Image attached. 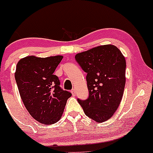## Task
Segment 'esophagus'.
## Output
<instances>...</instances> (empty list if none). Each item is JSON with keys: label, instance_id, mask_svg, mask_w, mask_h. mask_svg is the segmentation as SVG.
Here are the masks:
<instances>
[{"label": "esophagus", "instance_id": "1", "mask_svg": "<svg viewBox=\"0 0 153 153\" xmlns=\"http://www.w3.org/2000/svg\"><path fill=\"white\" fill-rule=\"evenodd\" d=\"M71 92H72V95H75V94H76V92H75V89H72V90H71Z\"/></svg>", "mask_w": 153, "mask_h": 153}]
</instances>
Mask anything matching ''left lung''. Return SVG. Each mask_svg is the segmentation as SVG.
I'll return each instance as SVG.
<instances>
[{
	"label": "left lung",
	"instance_id": "8db88e82",
	"mask_svg": "<svg viewBox=\"0 0 153 153\" xmlns=\"http://www.w3.org/2000/svg\"><path fill=\"white\" fill-rule=\"evenodd\" d=\"M75 60L86 72L87 99H78L86 116L98 123L114 115L124 93L126 61L115 46H99L75 55Z\"/></svg>",
	"mask_w": 153,
	"mask_h": 153
}]
</instances>
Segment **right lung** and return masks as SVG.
Wrapping results in <instances>:
<instances>
[{
  "mask_svg": "<svg viewBox=\"0 0 153 153\" xmlns=\"http://www.w3.org/2000/svg\"><path fill=\"white\" fill-rule=\"evenodd\" d=\"M63 56H27L17 64L15 81L26 109L32 117L44 124L58 122L72 94L60 87L55 69Z\"/></svg>",
  "mask_w": 153,
  "mask_h": 153,
  "instance_id": "1",
  "label": "right lung"
}]
</instances>
